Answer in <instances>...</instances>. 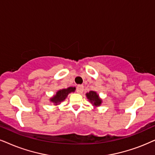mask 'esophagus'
Wrapping results in <instances>:
<instances>
[{
  "label": "esophagus",
  "mask_w": 155,
  "mask_h": 155,
  "mask_svg": "<svg viewBox=\"0 0 155 155\" xmlns=\"http://www.w3.org/2000/svg\"><path fill=\"white\" fill-rule=\"evenodd\" d=\"M84 91V86L83 85H79L76 87V92L79 94H81Z\"/></svg>",
  "instance_id": "1"
}]
</instances>
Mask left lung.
I'll list each match as a JSON object with an SVG mask.
<instances>
[{
	"mask_svg": "<svg viewBox=\"0 0 155 155\" xmlns=\"http://www.w3.org/2000/svg\"><path fill=\"white\" fill-rule=\"evenodd\" d=\"M87 99H89L92 104L95 106H99L101 104V100L99 99V96L95 91H91L87 94Z\"/></svg>",
	"mask_w": 155,
	"mask_h": 155,
	"instance_id": "obj_1",
	"label": "left lung"
}]
</instances>
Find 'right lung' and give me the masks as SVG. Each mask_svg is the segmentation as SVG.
Masks as SVG:
<instances>
[{
  "label": "right lung",
  "mask_w": 155,
  "mask_h": 155,
  "mask_svg": "<svg viewBox=\"0 0 155 155\" xmlns=\"http://www.w3.org/2000/svg\"><path fill=\"white\" fill-rule=\"evenodd\" d=\"M75 89V87H69L68 89L59 90V91H57L56 94L51 99V101H52L55 105H57L61 102V101H64V99H66L68 94L74 91Z\"/></svg>",
  "instance_id": "obj_1"
}]
</instances>
